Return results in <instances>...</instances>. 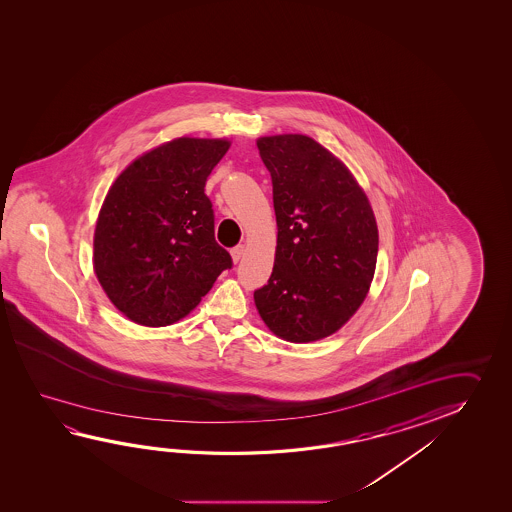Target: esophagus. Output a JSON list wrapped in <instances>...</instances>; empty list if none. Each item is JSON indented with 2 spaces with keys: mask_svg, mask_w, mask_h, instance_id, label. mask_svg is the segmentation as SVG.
<instances>
[{
  "mask_svg": "<svg viewBox=\"0 0 512 512\" xmlns=\"http://www.w3.org/2000/svg\"><path fill=\"white\" fill-rule=\"evenodd\" d=\"M244 252H246V248H244L243 244H239V246L232 248L230 255H232V260H234L235 264H237L239 260L243 259Z\"/></svg>",
  "mask_w": 512,
  "mask_h": 512,
  "instance_id": "34e87169",
  "label": "esophagus"
}]
</instances>
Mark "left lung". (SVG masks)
<instances>
[{
    "label": "left lung",
    "mask_w": 512,
    "mask_h": 512,
    "mask_svg": "<svg viewBox=\"0 0 512 512\" xmlns=\"http://www.w3.org/2000/svg\"><path fill=\"white\" fill-rule=\"evenodd\" d=\"M273 182L277 250L268 285L253 293L260 318L289 343L336 334L375 277L377 219L352 171L309 135L257 139Z\"/></svg>",
    "instance_id": "1"
}]
</instances>
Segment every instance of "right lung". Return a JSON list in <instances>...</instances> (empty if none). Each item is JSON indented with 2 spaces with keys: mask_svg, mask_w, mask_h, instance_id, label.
<instances>
[{
  "mask_svg": "<svg viewBox=\"0 0 512 512\" xmlns=\"http://www.w3.org/2000/svg\"><path fill=\"white\" fill-rule=\"evenodd\" d=\"M228 139L176 137L126 166L103 200L94 228L93 268L126 318L168 327L209 293L230 253L214 239L205 182Z\"/></svg>",
  "mask_w": 512,
  "mask_h": 512,
  "instance_id": "add662e5",
  "label": "right lung"
}]
</instances>
